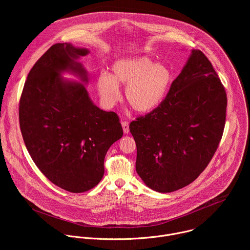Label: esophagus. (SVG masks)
Segmentation results:
<instances>
[{"label": "esophagus", "mask_w": 250, "mask_h": 250, "mask_svg": "<svg viewBox=\"0 0 250 250\" xmlns=\"http://www.w3.org/2000/svg\"><path fill=\"white\" fill-rule=\"evenodd\" d=\"M122 126H123L124 133H128V131H129V125H128V123H127V122H123V123H122Z\"/></svg>", "instance_id": "1"}]
</instances>
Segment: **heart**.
<instances>
[{
    "label": "heart",
    "mask_w": 250,
    "mask_h": 250,
    "mask_svg": "<svg viewBox=\"0 0 250 250\" xmlns=\"http://www.w3.org/2000/svg\"><path fill=\"white\" fill-rule=\"evenodd\" d=\"M173 81V72L164 63H154L147 56H129L112 65V74H101L97 88L103 101L109 105L121 96L118 85H126L125 98L130 108L146 114L162 103Z\"/></svg>",
    "instance_id": "obj_1"
}]
</instances>
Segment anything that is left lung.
Masks as SVG:
<instances>
[{
  "mask_svg": "<svg viewBox=\"0 0 250 250\" xmlns=\"http://www.w3.org/2000/svg\"><path fill=\"white\" fill-rule=\"evenodd\" d=\"M227 104L211 63L193 49L162 103L129 125L135 169L147 187L170 193L197 179L222 139Z\"/></svg>",
  "mask_w": 250,
  "mask_h": 250,
  "instance_id": "8db88e82",
  "label": "left lung"
}]
</instances>
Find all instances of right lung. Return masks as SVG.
I'll use <instances>...</instances> for the list:
<instances>
[{
	"instance_id": "add662e5",
	"label": "right lung",
	"mask_w": 250,
	"mask_h": 250,
	"mask_svg": "<svg viewBox=\"0 0 250 250\" xmlns=\"http://www.w3.org/2000/svg\"><path fill=\"white\" fill-rule=\"evenodd\" d=\"M89 52L67 42L52 45L29 71L20 100L28 153L48 180L71 193L99 184L106 151L123 136L118 115L99 109L86 90L88 73L78 59ZM64 72L83 83L64 80Z\"/></svg>"
}]
</instances>
